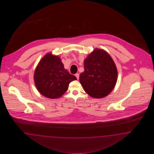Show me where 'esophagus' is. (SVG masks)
I'll return each instance as SVG.
<instances>
[{
  "label": "esophagus",
  "instance_id": "34e87169",
  "mask_svg": "<svg viewBox=\"0 0 154 154\" xmlns=\"http://www.w3.org/2000/svg\"><path fill=\"white\" fill-rule=\"evenodd\" d=\"M75 75V77H77V79H79V73H76Z\"/></svg>",
  "mask_w": 154,
  "mask_h": 154
}]
</instances>
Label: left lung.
I'll return each instance as SVG.
<instances>
[{
  "instance_id": "1",
  "label": "left lung",
  "mask_w": 154,
  "mask_h": 154,
  "mask_svg": "<svg viewBox=\"0 0 154 154\" xmlns=\"http://www.w3.org/2000/svg\"><path fill=\"white\" fill-rule=\"evenodd\" d=\"M117 79L116 66L107 52L96 48L85 59L84 72L79 75V81L90 97H106L115 88Z\"/></svg>"
}]
</instances>
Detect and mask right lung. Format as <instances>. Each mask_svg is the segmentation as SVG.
Wrapping results in <instances>:
<instances>
[{
  "mask_svg": "<svg viewBox=\"0 0 154 154\" xmlns=\"http://www.w3.org/2000/svg\"><path fill=\"white\" fill-rule=\"evenodd\" d=\"M38 91L47 98H60L77 79L64 69L60 58L48 53L39 61L34 75Z\"/></svg>",
  "mask_w": 154,
  "mask_h": 154,
  "instance_id": "add662e5",
  "label": "right lung"
}]
</instances>
